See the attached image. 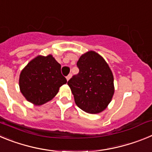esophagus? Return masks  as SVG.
Listing matches in <instances>:
<instances>
[{
	"instance_id": "1",
	"label": "esophagus",
	"mask_w": 152,
	"mask_h": 152,
	"mask_svg": "<svg viewBox=\"0 0 152 152\" xmlns=\"http://www.w3.org/2000/svg\"><path fill=\"white\" fill-rule=\"evenodd\" d=\"M71 77H72V75H71V74H70V75H68V76H67V77H66V79H67V80H69V79L71 78Z\"/></svg>"
}]
</instances>
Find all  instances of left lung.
<instances>
[{
	"instance_id": "obj_1",
	"label": "left lung",
	"mask_w": 152,
	"mask_h": 152,
	"mask_svg": "<svg viewBox=\"0 0 152 152\" xmlns=\"http://www.w3.org/2000/svg\"><path fill=\"white\" fill-rule=\"evenodd\" d=\"M79 73L68 81L76 105L88 113H99L110 103L114 94L113 75L103 58L94 51L80 56Z\"/></svg>"
}]
</instances>
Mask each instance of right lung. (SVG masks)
<instances>
[{
	"label": "right lung",
	"instance_id": "1",
	"mask_svg": "<svg viewBox=\"0 0 152 152\" xmlns=\"http://www.w3.org/2000/svg\"><path fill=\"white\" fill-rule=\"evenodd\" d=\"M66 83V78L61 75V64L52 55L33 58L22 70L19 79L22 94L36 106L52 100L60 87Z\"/></svg>",
	"mask_w": 152,
	"mask_h": 152
}]
</instances>
